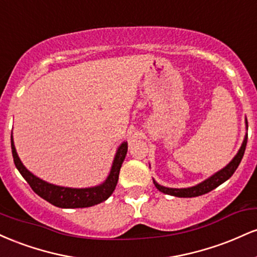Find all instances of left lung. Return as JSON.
Here are the masks:
<instances>
[{
	"label": "left lung",
	"instance_id": "left-lung-1",
	"mask_svg": "<svg viewBox=\"0 0 257 257\" xmlns=\"http://www.w3.org/2000/svg\"><path fill=\"white\" fill-rule=\"evenodd\" d=\"M245 126L247 129V120L245 118ZM246 141H247V134H245L244 137L243 143H241L240 149L238 150L237 155L233 157V159L229 162L228 164L222 169H220L219 172H216L210 178L205 179L204 181L199 182V184L192 186V187H186V188H172V187H166V186L159 185L155 179H153V184H155L157 190L161 191V192L166 193V194H170V196L174 197H180V198H191V197H198L202 196V194H205L210 191H213L214 188H216L217 186H220L221 184L227 181L231 176L233 175V173L235 172L238 166H239L241 158H243L244 152H245V147H246Z\"/></svg>",
	"mask_w": 257,
	"mask_h": 257
}]
</instances>
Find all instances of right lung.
Returning a JSON list of instances; mask_svg holds the SVG:
<instances>
[{
    "label": "right lung",
    "instance_id": "1",
    "mask_svg": "<svg viewBox=\"0 0 257 257\" xmlns=\"http://www.w3.org/2000/svg\"><path fill=\"white\" fill-rule=\"evenodd\" d=\"M11 145L14 164H16L19 173L23 175V178L28 181V184L34 190V192L37 193L41 198L51 203V204L58 206V208L65 209L88 208V206H93L101 202H105L113 192L114 188H116L120 167H122L126 151H128V143L123 141L118 146V149H117L113 162H112L111 170L104 182H101L100 185L93 186V187L72 188L49 184V182L37 178L30 170L26 169L23 162L20 161L16 146H14L13 133L11 135Z\"/></svg>",
    "mask_w": 257,
    "mask_h": 257
}]
</instances>
